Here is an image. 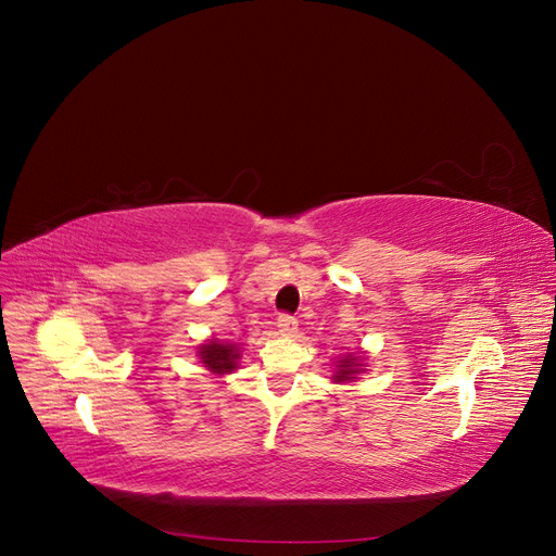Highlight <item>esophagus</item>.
I'll use <instances>...</instances> for the list:
<instances>
[{
    "label": "esophagus",
    "mask_w": 556,
    "mask_h": 556,
    "mask_svg": "<svg viewBox=\"0 0 556 556\" xmlns=\"http://www.w3.org/2000/svg\"><path fill=\"white\" fill-rule=\"evenodd\" d=\"M276 326H278L280 334H294L299 330V321L294 319L292 314H280L276 319Z\"/></svg>",
    "instance_id": "1"
}]
</instances>
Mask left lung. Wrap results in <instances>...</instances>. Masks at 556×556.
<instances>
[{"mask_svg":"<svg viewBox=\"0 0 556 556\" xmlns=\"http://www.w3.org/2000/svg\"><path fill=\"white\" fill-rule=\"evenodd\" d=\"M364 374V364L362 357L355 355H346L337 362V371L332 376L334 382H355L357 376Z\"/></svg>","mask_w":556,"mask_h":556,"instance_id":"obj_1","label":"left lung"}]
</instances>
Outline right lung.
<instances>
[{
  "mask_svg": "<svg viewBox=\"0 0 556 556\" xmlns=\"http://www.w3.org/2000/svg\"><path fill=\"white\" fill-rule=\"evenodd\" d=\"M199 359L203 362V366L210 374L215 376L232 374L237 368V362H240V349H237L235 343H222L217 339H207L199 346Z\"/></svg>",
  "mask_w": 556,
  "mask_h": 556,
  "instance_id": "add662e5",
  "label": "right lung"
}]
</instances>
